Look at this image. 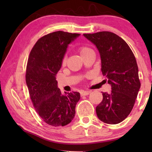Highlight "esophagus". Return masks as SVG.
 Returning <instances> with one entry per match:
<instances>
[{"mask_svg": "<svg viewBox=\"0 0 152 152\" xmlns=\"http://www.w3.org/2000/svg\"><path fill=\"white\" fill-rule=\"evenodd\" d=\"M89 93H90L89 91H83L80 93V94H81V96H86V95H88Z\"/></svg>", "mask_w": 152, "mask_h": 152, "instance_id": "esophagus-1", "label": "esophagus"}]
</instances>
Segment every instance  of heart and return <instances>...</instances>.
Segmentation results:
<instances>
[{
	"instance_id": "1",
	"label": "heart",
	"mask_w": 152,
	"mask_h": 152,
	"mask_svg": "<svg viewBox=\"0 0 152 152\" xmlns=\"http://www.w3.org/2000/svg\"><path fill=\"white\" fill-rule=\"evenodd\" d=\"M79 52L80 56L82 57L83 56H86V55H88V53H89L90 52H92V50L90 49L88 47H86V46H82L79 48ZM66 57H64L63 59V64H65L66 63Z\"/></svg>"
}]
</instances>
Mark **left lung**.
<instances>
[{"label": "left lung", "instance_id": "left-lung-1", "mask_svg": "<svg viewBox=\"0 0 152 152\" xmlns=\"http://www.w3.org/2000/svg\"><path fill=\"white\" fill-rule=\"evenodd\" d=\"M83 37L97 48L102 75L107 77L112 89L110 93L102 92L96 115L106 124H119L131 113L140 88L136 59L125 41L111 32L83 34Z\"/></svg>", "mask_w": 152, "mask_h": 152}]
</instances>
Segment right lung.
<instances>
[{
	"label": "right lung",
	"mask_w": 152,
	"mask_h": 152,
	"mask_svg": "<svg viewBox=\"0 0 152 152\" xmlns=\"http://www.w3.org/2000/svg\"><path fill=\"white\" fill-rule=\"evenodd\" d=\"M80 35L64 31L45 35L35 44L28 59L25 79L31 101L43 121L54 127L72 121L80 99L78 92L61 94L56 80L69 44Z\"/></svg>",
	"instance_id": "add662e5"
}]
</instances>
